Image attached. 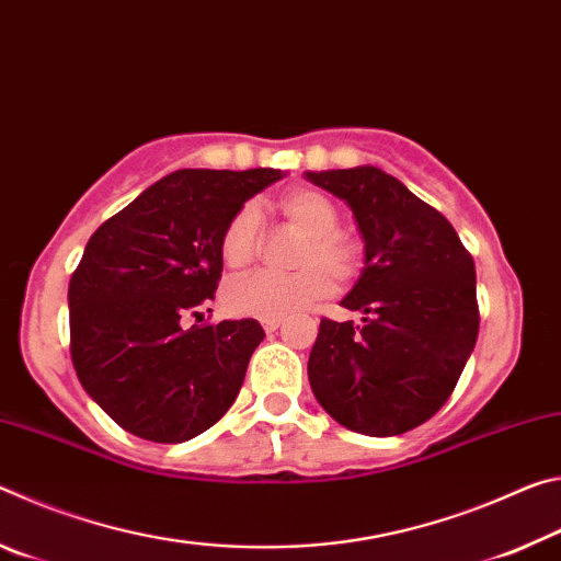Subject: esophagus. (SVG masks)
<instances>
[{"label": "esophagus", "instance_id": "obj_1", "mask_svg": "<svg viewBox=\"0 0 561 561\" xmlns=\"http://www.w3.org/2000/svg\"><path fill=\"white\" fill-rule=\"evenodd\" d=\"M282 317H267V319H262V327H264V331H277L279 327H282Z\"/></svg>", "mask_w": 561, "mask_h": 561}]
</instances>
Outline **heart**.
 <instances>
[{
    "mask_svg": "<svg viewBox=\"0 0 561 561\" xmlns=\"http://www.w3.org/2000/svg\"><path fill=\"white\" fill-rule=\"evenodd\" d=\"M279 213L291 227L307 234L297 254V272H254L225 287V307L234 317H287L327 299L334 278L351 279L358 270V247L339 230V210L327 195L311 187L289 190L279 197ZM260 244V213L242 205L220 237V254L227 267L250 264Z\"/></svg>",
    "mask_w": 561,
    "mask_h": 561,
    "instance_id": "heart-1",
    "label": "heart"
}]
</instances>
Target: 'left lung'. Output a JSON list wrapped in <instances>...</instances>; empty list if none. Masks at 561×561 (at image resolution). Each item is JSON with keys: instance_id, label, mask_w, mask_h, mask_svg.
<instances>
[{"instance_id": "obj_1", "label": "left lung", "mask_w": 561, "mask_h": 561, "mask_svg": "<svg viewBox=\"0 0 561 561\" xmlns=\"http://www.w3.org/2000/svg\"><path fill=\"white\" fill-rule=\"evenodd\" d=\"M307 180L346 201L366 242V267L341 301L360 324L321 319L311 391L348 431H413L448 401L478 341L474 262L455 227L383 170H321Z\"/></svg>"}]
</instances>
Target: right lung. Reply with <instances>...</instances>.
Instances as JSON below:
<instances>
[{"label": "right lung", "instance_id": "right-lung-1", "mask_svg": "<svg viewBox=\"0 0 561 561\" xmlns=\"http://www.w3.org/2000/svg\"><path fill=\"white\" fill-rule=\"evenodd\" d=\"M279 178L274 168L175 170L91 234L69 282L71 360L123 431L183 443L234 403L264 339L260 321L185 329V319L215 299L225 225Z\"/></svg>", "mask_w": 561, "mask_h": 561}]
</instances>
